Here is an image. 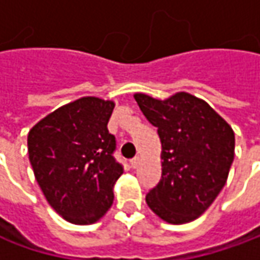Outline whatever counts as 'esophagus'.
Here are the masks:
<instances>
[{
	"mask_svg": "<svg viewBox=\"0 0 260 260\" xmlns=\"http://www.w3.org/2000/svg\"><path fill=\"white\" fill-rule=\"evenodd\" d=\"M139 164H140V159L139 157H135V159H132L130 160V165H132V168L135 169V168H137L139 166Z\"/></svg>",
	"mask_w": 260,
	"mask_h": 260,
	"instance_id": "1",
	"label": "esophagus"
}]
</instances>
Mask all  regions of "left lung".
I'll list each match as a JSON object with an SVG mask.
<instances>
[{"mask_svg": "<svg viewBox=\"0 0 260 260\" xmlns=\"http://www.w3.org/2000/svg\"><path fill=\"white\" fill-rule=\"evenodd\" d=\"M135 100L157 127L162 145V178L146 203L166 223H189L224 186L235 159V132L204 100L188 92L166 100L137 92Z\"/></svg>", "mask_w": 260, "mask_h": 260, "instance_id": "obj_1", "label": "left lung"}]
</instances>
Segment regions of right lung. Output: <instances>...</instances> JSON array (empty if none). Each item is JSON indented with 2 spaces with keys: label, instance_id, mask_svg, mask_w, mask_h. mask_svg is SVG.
Listing matches in <instances>:
<instances>
[{
  "label": "right lung",
  "instance_id": "right-lung-1",
  "mask_svg": "<svg viewBox=\"0 0 260 260\" xmlns=\"http://www.w3.org/2000/svg\"><path fill=\"white\" fill-rule=\"evenodd\" d=\"M113 101L82 96L28 132V159L47 203L72 224H92L110 210L123 166L108 133Z\"/></svg>",
  "mask_w": 260,
  "mask_h": 260
}]
</instances>
